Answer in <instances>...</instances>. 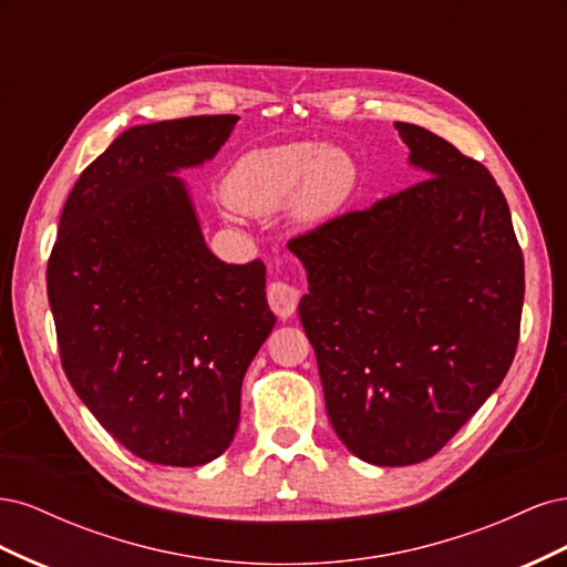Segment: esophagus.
<instances>
[{"label":"esophagus","mask_w":567,"mask_h":567,"mask_svg":"<svg viewBox=\"0 0 567 567\" xmlns=\"http://www.w3.org/2000/svg\"><path fill=\"white\" fill-rule=\"evenodd\" d=\"M267 300H269L271 310L286 319V317H290V315L298 310L300 290L296 286L284 284V281H274V284H269Z\"/></svg>","instance_id":"obj_1"}]
</instances>
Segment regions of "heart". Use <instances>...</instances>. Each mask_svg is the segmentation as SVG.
I'll return each mask as SVG.
<instances>
[{"mask_svg": "<svg viewBox=\"0 0 567 567\" xmlns=\"http://www.w3.org/2000/svg\"><path fill=\"white\" fill-rule=\"evenodd\" d=\"M354 179L348 153L293 142L244 153L225 179V196L236 210L250 215L274 213L296 198L300 219H323L350 198Z\"/></svg>", "mask_w": 567, "mask_h": 567, "instance_id": "heart-1", "label": "heart"}]
</instances>
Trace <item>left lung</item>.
<instances>
[{"mask_svg": "<svg viewBox=\"0 0 567 567\" xmlns=\"http://www.w3.org/2000/svg\"><path fill=\"white\" fill-rule=\"evenodd\" d=\"M425 179L290 238L310 281L298 315L326 411L375 466L435 456L516 357L523 250L489 169L394 123Z\"/></svg>", "mask_w": 567, "mask_h": 567, "instance_id": "1", "label": "left lung"}]
</instances>
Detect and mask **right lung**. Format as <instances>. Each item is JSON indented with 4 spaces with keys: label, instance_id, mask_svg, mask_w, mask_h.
<instances>
[{
    "label": "right lung",
    "instance_id": "1",
    "mask_svg": "<svg viewBox=\"0 0 567 567\" xmlns=\"http://www.w3.org/2000/svg\"><path fill=\"white\" fill-rule=\"evenodd\" d=\"M236 120L125 130L75 182L47 265L68 381L125 450L161 466L229 447L246 369L277 323L262 260H217L175 177L210 161Z\"/></svg>",
    "mask_w": 567,
    "mask_h": 567
}]
</instances>
